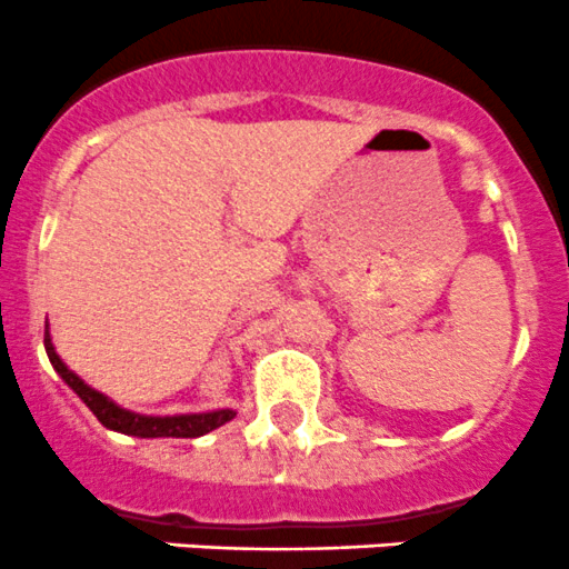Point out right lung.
<instances>
[{"label":"right lung","mask_w":569,"mask_h":569,"mask_svg":"<svg viewBox=\"0 0 569 569\" xmlns=\"http://www.w3.org/2000/svg\"><path fill=\"white\" fill-rule=\"evenodd\" d=\"M43 346H47V357L52 362V368L58 370L60 379L82 398L88 409L96 415L104 429L110 431H121V435H132V437H201L207 431L218 429V426L229 423L234 418V409H216V412H196V415H138V412H129V409L118 407L112 398H107L104 392L93 390L91 385L80 379L74 370H69V365L58 357L54 351V342L52 335H49V323L47 331H43Z\"/></svg>","instance_id":"right-lung-1"}]
</instances>
